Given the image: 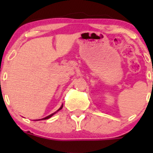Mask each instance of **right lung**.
<instances>
[{"label": "right lung", "mask_w": 153, "mask_h": 153, "mask_svg": "<svg viewBox=\"0 0 153 153\" xmlns=\"http://www.w3.org/2000/svg\"><path fill=\"white\" fill-rule=\"evenodd\" d=\"M62 107H63V105L61 106V108H60L59 109H58V111H59V110H61V109H62ZM58 111H57V112H58ZM55 112H54V113H52V114H51V115H48V116H47V117H45V118H42V119H41V120H46V119H48V118H51V117L52 116V115H54V114L55 113ZM40 120V119H39ZM36 121H38V120H36Z\"/></svg>", "instance_id": "right-lung-1"}]
</instances>
